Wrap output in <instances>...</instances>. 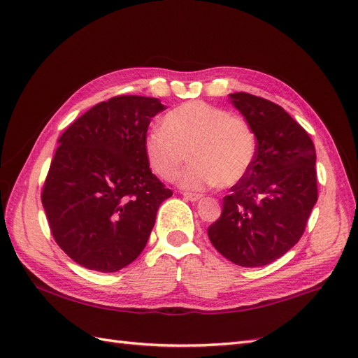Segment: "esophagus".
<instances>
[{
  "mask_svg": "<svg viewBox=\"0 0 358 358\" xmlns=\"http://www.w3.org/2000/svg\"><path fill=\"white\" fill-rule=\"evenodd\" d=\"M182 196L185 197L187 200H189V201H197V200H200L203 196L201 194H197V192H182Z\"/></svg>",
  "mask_w": 358,
  "mask_h": 358,
  "instance_id": "34e87169",
  "label": "esophagus"
}]
</instances>
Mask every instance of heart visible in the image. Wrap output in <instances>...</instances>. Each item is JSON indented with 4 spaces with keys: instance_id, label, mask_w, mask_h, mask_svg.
<instances>
[{
    "instance_id": "b5f03b06",
    "label": "heart",
    "mask_w": 358,
    "mask_h": 358,
    "mask_svg": "<svg viewBox=\"0 0 358 358\" xmlns=\"http://www.w3.org/2000/svg\"><path fill=\"white\" fill-rule=\"evenodd\" d=\"M162 126L145 138L149 166L166 182L176 180L187 158L191 164L180 176L189 189L233 187L251 170L257 136L243 117L203 101L183 103L170 110Z\"/></svg>"
}]
</instances>
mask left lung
<instances>
[{
	"mask_svg": "<svg viewBox=\"0 0 358 358\" xmlns=\"http://www.w3.org/2000/svg\"><path fill=\"white\" fill-rule=\"evenodd\" d=\"M231 103L257 136V155L248 175L230 188L222 213L209 229L212 245L242 267L276 262L305 233L318 200L315 146L280 106L248 92Z\"/></svg>",
	"mask_w": 358,
	"mask_h": 358,
	"instance_id": "obj_1",
	"label": "left lung"
}]
</instances>
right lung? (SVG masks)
Returning a JSON list of instances; mask_svg holds the SVG:
<instances>
[{
	"label": "right lung",
	"instance_id": "obj_1",
	"mask_svg": "<svg viewBox=\"0 0 358 358\" xmlns=\"http://www.w3.org/2000/svg\"><path fill=\"white\" fill-rule=\"evenodd\" d=\"M161 110L152 96L117 95L61 134L41 203L53 239L78 264L113 273L145 249L158 208L173 196L145 152L150 119Z\"/></svg>",
	"mask_w": 358,
	"mask_h": 358
}]
</instances>
